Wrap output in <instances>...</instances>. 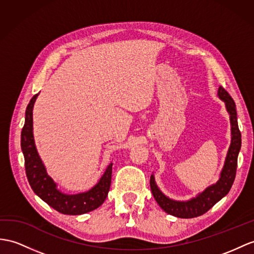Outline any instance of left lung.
I'll use <instances>...</instances> for the list:
<instances>
[{
    "mask_svg": "<svg viewBox=\"0 0 254 254\" xmlns=\"http://www.w3.org/2000/svg\"><path fill=\"white\" fill-rule=\"evenodd\" d=\"M218 96L221 100L225 102L226 110L228 114H230L232 126L231 145L230 148H228L225 163L223 169L221 171L219 181L211 185V187L207 188L202 193L197 195L195 198H191L188 201H177L164 195L156 185L154 176H151L150 185L154 198H155L159 207L165 212L178 216V218L190 219L206 213L216 202L227 195L234 183L235 177H236L237 158L241 147V133L238 128L236 106H235L233 98L222 86H220L218 90Z\"/></svg>",
    "mask_w": 254,
    "mask_h": 254,
    "instance_id": "8db88e82",
    "label": "left lung"
}]
</instances>
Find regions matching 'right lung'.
I'll use <instances>...</instances> for the list:
<instances>
[{"instance_id":"1","label":"right lung","mask_w":254,"mask_h":254,"mask_svg":"<svg viewBox=\"0 0 254 254\" xmlns=\"http://www.w3.org/2000/svg\"><path fill=\"white\" fill-rule=\"evenodd\" d=\"M39 94L31 99L27 110L26 120L21 130V150L24 156L26 175L31 189L41 199L58 212L70 215L87 213L100 207L106 200L112 178L111 163L99 182L91 190L75 195H67L57 189V184L47 175L45 166L40 158L33 139L32 111Z\"/></svg>"}]
</instances>
